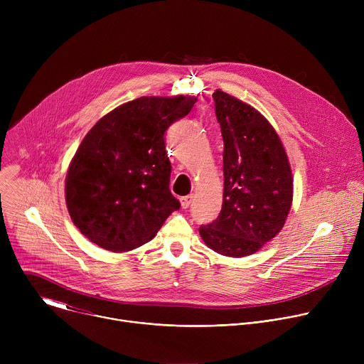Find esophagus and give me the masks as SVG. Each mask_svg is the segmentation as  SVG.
<instances>
[{
	"label": "esophagus",
	"mask_w": 364,
	"mask_h": 364,
	"mask_svg": "<svg viewBox=\"0 0 364 364\" xmlns=\"http://www.w3.org/2000/svg\"><path fill=\"white\" fill-rule=\"evenodd\" d=\"M191 201H193V194H190V196H184V197H181V198H180V203H181V207H183V209H188L190 204H191Z\"/></svg>",
	"instance_id": "1"
}]
</instances>
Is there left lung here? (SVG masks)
<instances>
[{
  "instance_id": "left-lung-1",
  "label": "left lung",
  "mask_w": 364,
  "mask_h": 364,
  "mask_svg": "<svg viewBox=\"0 0 364 364\" xmlns=\"http://www.w3.org/2000/svg\"><path fill=\"white\" fill-rule=\"evenodd\" d=\"M213 100L223 136V204L218 219L198 232L215 252L242 257L284 228L292 174L284 145L264 115L222 90Z\"/></svg>"
}]
</instances>
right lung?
Here are the masks:
<instances>
[{"mask_svg": "<svg viewBox=\"0 0 364 364\" xmlns=\"http://www.w3.org/2000/svg\"><path fill=\"white\" fill-rule=\"evenodd\" d=\"M193 96H144L96 122L66 176V204L90 242L127 252L149 242L180 209L170 191L164 135L196 103Z\"/></svg>", "mask_w": 364, "mask_h": 364, "instance_id": "1", "label": "right lung"}]
</instances>
